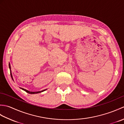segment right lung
Instances as JSON below:
<instances>
[{"mask_svg":"<svg viewBox=\"0 0 124 124\" xmlns=\"http://www.w3.org/2000/svg\"><path fill=\"white\" fill-rule=\"evenodd\" d=\"M9 69H10V76H11V77H12V78L13 80H14V79H13V76H12V71H11V67H10V63H9ZM20 88H21V89H22V90L24 91L25 92H27V93H29V94H38V93H41V92H44V91H46V90H47V89H44V90H43V91H38V92H30V91H29L27 90V89H24V88H21V87H20Z\"/></svg>","mask_w":124,"mask_h":124,"instance_id":"right-lung-1","label":"right lung"}]
</instances>
